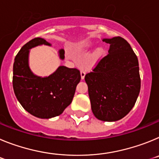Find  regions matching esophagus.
Instances as JSON below:
<instances>
[{"label": "esophagus", "instance_id": "34e87169", "mask_svg": "<svg viewBox=\"0 0 159 159\" xmlns=\"http://www.w3.org/2000/svg\"><path fill=\"white\" fill-rule=\"evenodd\" d=\"M85 75H86V71H84V70H81V71H80L81 80H84V77H85Z\"/></svg>", "mask_w": 159, "mask_h": 159}]
</instances>
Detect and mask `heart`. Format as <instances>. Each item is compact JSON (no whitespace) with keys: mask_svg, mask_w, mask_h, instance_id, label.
I'll return each instance as SVG.
<instances>
[{"mask_svg":"<svg viewBox=\"0 0 159 159\" xmlns=\"http://www.w3.org/2000/svg\"><path fill=\"white\" fill-rule=\"evenodd\" d=\"M67 58H72V56H71V53L69 52H67ZM105 55V52L104 50L102 48H98L95 50V52L93 53V60L94 61H98V60H100L101 58H102V57H104Z\"/></svg>","mask_w":159,"mask_h":159,"instance_id":"heart-1","label":"heart"}]
</instances>
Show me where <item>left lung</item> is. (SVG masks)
<instances>
[{
    "label": "left lung",
    "mask_w": 159,
    "mask_h": 159,
    "mask_svg": "<svg viewBox=\"0 0 159 159\" xmlns=\"http://www.w3.org/2000/svg\"><path fill=\"white\" fill-rule=\"evenodd\" d=\"M102 41L110 44L107 56L84 79L94 116L102 121L115 122L135 104L141 87L139 67L135 53L123 38Z\"/></svg>",
    "instance_id": "obj_1"
}]
</instances>
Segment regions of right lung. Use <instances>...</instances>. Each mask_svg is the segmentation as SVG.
<instances>
[{
    "label": "right lung",
    "mask_w": 159,
    "mask_h": 159,
    "mask_svg": "<svg viewBox=\"0 0 159 159\" xmlns=\"http://www.w3.org/2000/svg\"><path fill=\"white\" fill-rule=\"evenodd\" d=\"M43 44L52 45L37 37L20 48L14 60L12 86L16 99L25 111L40 119H51L61 115L71 104L81 76L78 69L64 66H60L48 76L35 75L29 67V52ZM59 57L64 60V49L59 51Z\"/></svg>",
    "instance_id": "obj_1"
}]
</instances>
